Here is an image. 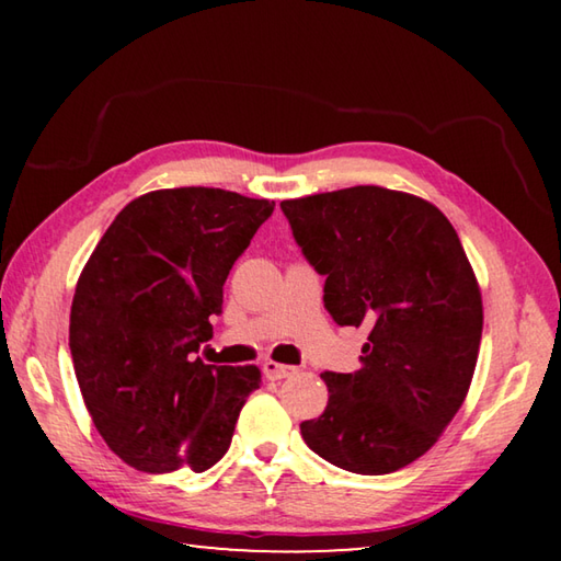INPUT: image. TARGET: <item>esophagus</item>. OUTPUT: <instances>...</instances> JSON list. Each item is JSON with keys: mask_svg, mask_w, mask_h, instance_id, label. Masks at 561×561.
Segmentation results:
<instances>
[{"mask_svg": "<svg viewBox=\"0 0 561 561\" xmlns=\"http://www.w3.org/2000/svg\"><path fill=\"white\" fill-rule=\"evenodd\" d=\"M262 371H264V376L270 378V381H282V378H289V376L297 374V368L277 364V360H264Z\"/></svg>", "mask_w": 561, "mask_h": 561, "instance_id": "esophagus-1", "label": "esophagus"}]
</instances>
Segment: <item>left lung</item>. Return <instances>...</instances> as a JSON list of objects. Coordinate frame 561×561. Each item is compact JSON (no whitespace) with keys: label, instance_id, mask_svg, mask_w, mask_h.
<instances>
[{"label":"left lung","instance_id":"1","mask_svg":"<svg viewBox=\"0 0 561 561\" xmlns=\"http://www.w3.org/2000/svg\"><path fill=\"white\" fill-rule=\"evenodd\" d=\"M282 213L339 327L368 339L354 374L324 371L329 403L304 421L319 458L386 474L428 453L458 413L482 336V299L438 207L376 185L284 201Z\"/></svg>","mask_w":561,"mask_h":561}]
</instances>
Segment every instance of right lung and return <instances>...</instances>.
Listing matches in <instances>:
<instances>
[{
    "mask_svg": "<svg viewBox=\"0 0 561 561\" xmlns=\"http://www.w3.org/2000/svg\"><path fill=\"white\" fill-rule=\"evenodd\" d=\"M272 210L220 187L156 190L123 207L83 267L69 327L76 378L101 438L130 468L205 472L230 448L260 368L195 354Z\"/></svg>",
    "mask_w": 561,
    "mask_h": 561,
    "instance_id": "add662e5",
    "label": "right lung"
}]
</instances>
